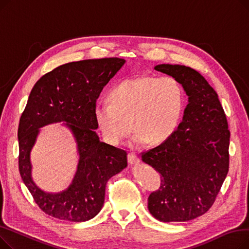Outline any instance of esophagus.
<instances>
[{"label": "esophagus", "instance_id": "obj_1", "mask_svg": "<svg viewBox=\"0 0 249 249\" xmlns=\"http://www.w3.org/2000/svg\"><path fill=\"white\" fill-rule=\"evenodd\" d=\"M128 162L130 165H134V164H137L139 162V159L138 156L133 153V152H130L129 155H128Z\"/></svg>", "mask_w": 249, "mask_h": 249}]
</instances>
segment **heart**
I'll use <instances>...</instances> for the list:
<instances>
[{"instance_id": "1", "label": "heart", "mask_w": 249, "mask_h": 249, "mask_svg": "<svg viewBox=\"0 0 249 249\" xmlns=\"http://www.w3.org/2000/svg\"><path fill=\"white\" fill-rule=\"evenodd\" d=\"M110 100L98 103L94 115L103 137L112 145L127 136L129 119L135 146L165 141L176 132L186 107L185 89L171 75L126 78L112 89Z\"/></svg>"}]
</instances>
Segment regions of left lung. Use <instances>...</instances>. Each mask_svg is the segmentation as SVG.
<instances>
[{
  "label": "left lung",
  "mask_w": 249,
  "mask_h": 249,
  "mask_svg": "<svg viewBox=\"0 0 249 249\" xmlns=\"http://www.w3.org/2000/svg\"><path fill=\"white\" fill-rule=\"evenodd\" d=\"M155 71L176 77L189 104L176 132L141 159L161 176L148 197L150 214L162 222H185L214 204L229 169L230 131L215 89L196 70L159 64Z\"/></svg>",
  "instance_id": "1"
}]
</instances>
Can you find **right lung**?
<instances>
[{"mask_svg":"<svg viewBox=\"0 0 249 249\" xmlns=\"http://www.w3.org/2000/svg\"><path fill=\"white\" fill-rule=\"evenodd\" d=\"M124 63L118 57L65 63L45 73L33 87L18 128L19 172L45 214L72 222L94 218L104 205L107 181L127 166L125 150L100 141L94 115L102 89ZM61 121L72 130L80 160L69 189L49 194L31 178L30 151L39 127Z\"/></svg>","mask_w":249,"mask_h":249,"instance_id":"obj_1","label":"right lung"}]
</instances>
